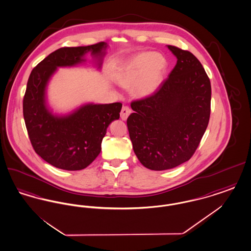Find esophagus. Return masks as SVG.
I'll use <instances>...</instances> for the list:
<instances>
[{
	"instance_id": "34e87169",
	"label": "esophagus",
	"mask_w": 251,
	"mask_h": 251,
	"mask_svg": "<svg viewBox=\"0 0 251 251\" xmlns=\"http://www.w3.org/2000/svg\"><path fill=\"white\" fill-rule=\"evenodd\" d=\"M131 113V110L129 106H123L120 112V118L123 120H126Z\"/></svg>"
}]
</instances>
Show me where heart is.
Segmentation results:
<instances>
[{
  "label": "heart",
  "instance_id": "heart-1",
  "mask_svg": "<svg viewBox=\"0 0 251 251\" xmlns=\"http://www.w3.org/2000/svg\"><path fill=\"white\" fill-rule=\"evenodd\" d=\"M167 68V58L162 53L141 52L127 63L119 82L124 87H132L136 97H149L158 89Z\"/></svg>",
  "mask_w": 251,
  "mask_h": 251
}]
</instances>
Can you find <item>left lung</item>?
Here are the masks:
<instances>
[{
  "label": "left lung",
  "mask_w": 251,
  "mask_h": 251,
  "mask_svg": "<svg viewBox=\"0 0 251 251\" xmlns=\"http://www.w3.org/2000/svg\"><path fill=\"white\" fill-rule=\"evenodd\" d=\"M177 64L152 95L131 101L127 126L144 167L166 170L188 161L198 149L211 114L210 79L188 50L168 45Z\"/></svg>",
  "instance_id": "left-lung-1"
}]
</instances>
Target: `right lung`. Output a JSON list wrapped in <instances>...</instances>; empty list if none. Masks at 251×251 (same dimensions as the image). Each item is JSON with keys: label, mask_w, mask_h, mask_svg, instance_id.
Masks as SVG:
<instances>
[{"label": "right lung", "mask_w": 251, "mask_h": 251, "mask_svg": "<svg viewBox=\"0 0 251 251\" xmlns=\"http://www.w3.org/2000/svg\"><path fill=\"white\" fill-rule=\"evenodd\" d=\"M106 47L105 42H99L58 49L37 64L29 76L24 97L26 129L35 151L53 167L65 170L88 167L101 151L109 124L120 119V102L90 103L69 116L57 117L49 111L45 101L46 86L58 67H72L83 62L88 51L97 57L102 56ZM100 65L101 57L99 67Z\"/></svg>", "instance_id": "add662e5"}]
</instances>
